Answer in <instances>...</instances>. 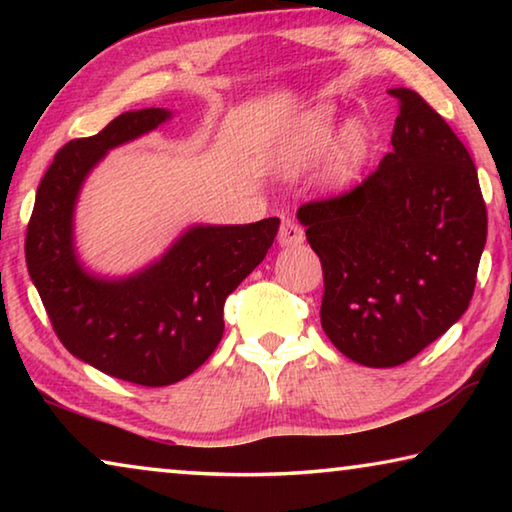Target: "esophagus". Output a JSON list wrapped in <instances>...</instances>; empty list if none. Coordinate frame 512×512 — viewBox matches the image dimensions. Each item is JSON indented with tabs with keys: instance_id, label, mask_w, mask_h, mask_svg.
I'll return each instance as SVG.
<instances>
[{
	"instance_id": "esophagus-1",
	"label": "esophagus",
	"mask_w": 512,
	"mask_h": 512,
	"mask_svg": "<svg viewBox=\"0 0 512 512\" xmlns=\"http://www.w3.org/2000/svg\"><path fill=\"white\" fill-rule=\"evenodd\" d=\"M277 241H280L282 248H291V246H300L305 241V232H302L300 225L296 221H282L280 235H277Z\"/></svg>"
}]
</instances>
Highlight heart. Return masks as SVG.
Here are the masks:
<instances>
[{
  "label": "heart",
  "instance_id": "b5f03b06",
  "mask_svg": "<svg viewBox=\"0 0 512 512\" xmlns=\"http://www.w3.org/2000/svg\"><path fill=\"white\" fill-rule=\"evenodd\" d=\"M372 140L375 135L366 119L352 117L339 128L336 110L320 103L284 126L273 146L271 167L280 178H296L320 160V183L343 189L366 169Z\"/></svg>",
  "mask_w": 512,
  "mask_h": 512
}]
</instances>
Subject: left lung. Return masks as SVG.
Masks as SVG:
<instances>
[{
	"label": "left lung",
	"mask_w": 512,
	"mask_h": 512,
	"mask_svg": "<svg viewBox=\"0 0 512 512\" xmlns=\"http://www.w3.org/2000/svg\"><path fill=\"white\" fill-rule=\"evenodd\" d=\"M388 92L393 151L350 194L298 210L323 264L325 334L370 368L406 363L465 314L488 237L463 142L418 92Z\"/></svg>",
	"instance_id": "8db88e82"
}]
</instances>
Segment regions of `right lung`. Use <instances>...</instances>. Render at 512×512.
<instances>
[{
  "label": "right lung",
  "instance_id": "obj_1",
  "mask_svg": "<svg viewBox=\"0 0 512 512\" xmlns=\"http://www.w3.org/2000/svg\"><path fill=\"white\" fill-rule=\"evenodd\" d=\"M173 112H121L101 133L65 144L40 180L27 266L60 343L88 366L140 386H169L203 366L223 336V305L262 264L280 219L192 223L149 264L97 273L76 246V205L106 155L153 133Z\"/></svg>",
  "mask_w": 512,
  "mask_h": 512
}]
</instances>
